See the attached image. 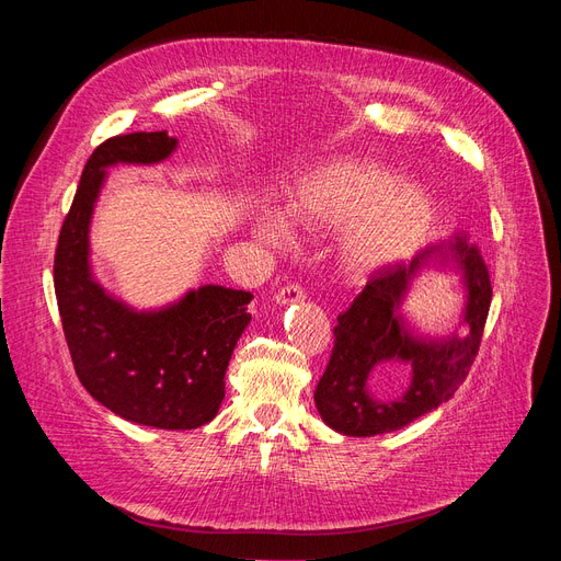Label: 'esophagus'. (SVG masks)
<instances>
[{"mask_svg": "<svg viewBox=\"0 0 561 561\" xmlns=\"http://www.w3.org/2000/svg\"><path fill=\"white\" fill-rule=\"evenodd\" d=\"M276 304H295V301H304V290L299 283H287L283 285L280 290L276 293Z\"/></svg>", "mask_w": 561, "mask_h": 561, "instance_id": "obj_1", "label": "esophagus"}]
</instances>
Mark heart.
<instances>
[{
  "mask_svg": "<svg viewBox=\"0 0 561 561\" xmlns=\"http://www.w3.org/2000/svg\"><path fill=\"white\" fill-rule=\"evenodd\" d=\"M287 210L297 222L313 229L346 225L339 250L353 274H371L414 257L437 217L435 198L426 186L398 180L377 161L353 157L316 165L297 182ZM257 233L266 241H283V217L260 215Z\"/></svg>",
  "mask_w": 561,
  "mask_h": 561,
  "instance_id": "obj_1",
  "label": "heart"
}]
</instances>
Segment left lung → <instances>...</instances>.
Returning <instances> with one entry per match:
<instances>
[{
	"mask_svg": "<svg viewBox=\"0 0 561 561\" xmlns=\"http://www.w3.org/2000/svg\"><path fill=\"white\" fill-rule=\"evenodd\" d=\"M456 261L469 290L466 335L419 340L403 330L397 313L403 293L421 265ZM491 304L489 268L478 245L466 236L431 245L410 264L375 271L365 290L339 313L330 363L316 386V407L330 428L369 437L398 431L414 419L437 410L463 383L480 351ZM408 377L405 393L377 397V385H394Z\"/></svg>",
	"mask_w": 561,
	"mask_h": 561,
	"instance_id": "obj_1",
	"label": "left lung"
}]
</instances>
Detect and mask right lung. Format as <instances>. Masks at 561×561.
<instances>
[{"mask_svg": "<svg viewBox=\"0 0 561 561\" xmlns=\"http://www.w3.org/2000/svg\"><path fill=\"white\" fill-rule=\"evenodd\" d=\"M175 147L165 130L114 135L95 147L58 236L54 285L83 388L126 421L192 431L213 421L225 400V375L252 318V295L203 285L173 307L133 311L93 280L89 266V225L105 168L157 163Z\"/></svg>", "mask_w": 561, "mask_h": 561, "instance_id": "add662e5", "label": "right lung"}]
</instances>
